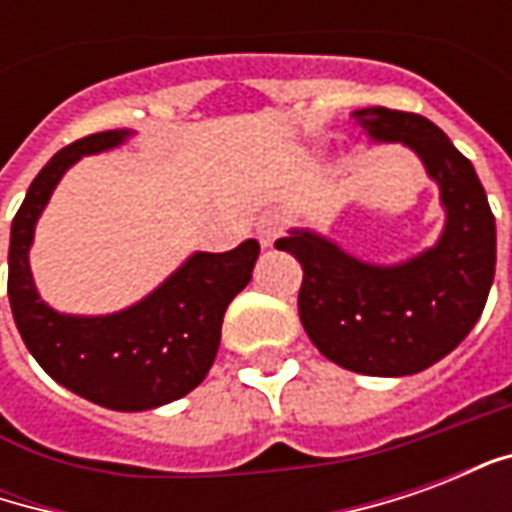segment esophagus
<instances>
[{"label":"esophagus","instance_id":"34e87169","mask_svg":"<svg viewBox=\"0 0 512 512\" xmlns=\"http://www.w3.org/2000/svg\"><path fill=\"white\" fill-rule=\"evenodd\" d=\"M279 235H282V216L274 211L263 213L260 219H257V238H260V244L263 246H274Z\"/></svg>","mask_w":512,"mask_h":512}]
</instances>
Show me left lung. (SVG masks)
Instances as JSON below:
<instances>
[{
	"label": "left lung",
	"instance_id": "left-lung-1",
	"mask_svg": "<svg viewBox=\"0 0 512 512\" xmlns=\"http://www.w3.org/2000/svg\"><path fill=\"white\" fill-rule=\"evenodd\" d=\"M381 145L400 142L439 186V241L403 263L378 266L332 238L293 227L277 249L301 263L299 318L312 345L362 376H414L455 351L483 315L496 268V222L472 161L428 117L386 106L356 109Z\"/></svg>",
	"mask_w": 512,
	"mask_h": 512
}]
</instances>
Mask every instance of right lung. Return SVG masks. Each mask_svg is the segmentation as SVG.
<instances>
[{"label": "right lung", "mask_w": 512, "mask_h": 512, "mask_svg": "<svg viewBox=\"0 0 512 512\" xmlns=\"http://www.w3.org/2000/svg\"><path fill=\"white\" fill-rule=\"evenodd\" d=\"M134 131L90 134L62 147L38 178L10 227L7 296L18 334L57 384L112 411H147L189 395L208 376L227 304L249 285L260 244L230 252H194L156 290L109 315H68L40 299L29 246L35 224L62 175L82 156L120 147Z\"/></svg>", "instance_id": "1"}]
</instances>
